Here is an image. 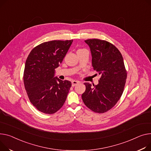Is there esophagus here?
<instances>
[{
  "mask_svg": "<svg viewBox=\"0 0 151 151\" xmlns=\"http://www.w3.org/2000/svg\"><path fill=\"white\" fill-rule=\"evenodd\" d=\"M79 81H72V86H76L78 84H79Z\"/></svg>",
  "mask_w": 151,
  "mask_h": 151,
  "instance_id": "34e87169",
  "label": "esophagus"
}]
</instances>
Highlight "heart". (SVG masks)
<instances>
[{"instance_id": "obj_1", "label": "heart", "mask_w": 151, "mask_h": 151, "mask_svg": "<svg viewBox=\"0 0 151 151\" xmlns=\"http://www.w3.org/2000/svg\"><path fill=\"white\" fill-rule=\"evenodd\" d=\"M80 50H83V49H80Z\"/></svg>"}]
</instances>
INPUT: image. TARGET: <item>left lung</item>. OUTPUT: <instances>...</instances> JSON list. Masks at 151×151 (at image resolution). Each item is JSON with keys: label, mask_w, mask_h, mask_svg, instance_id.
<instances>
[{"label": "left lung", "mask_w": 151, "mask_h": 151, "mask_svg": "<svg viewBox=\"0 0 151 151\" xmlns=\"http://www.w3.org/2000/svg\"><path fill=\"white\" fill-rule=\"evenodd\" d=\"M92 55L93 69L101 75L97 85L85 83L82 94L85 105L96 113L111 109L122 96L127 78L123 58L118 48L98 39L86 40Z\"/></svg>", "instance_id": "left-lung-1"}]
</instances>
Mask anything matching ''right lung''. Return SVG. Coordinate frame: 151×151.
<instances>
[{"label": "right lung", "instance_id": "1", "mask_svg": "<svg viewBox=\"0 0 151 151\" xmlns=\"http://www.w3.org/2000/svg\"><path fill=\"white\" fill-rule=\"evenodd\" d=\"M73 40L45 42L35 47L25 62L24 83L30 102L40 112H56L64 105L70 81L55 76V68L66 55Z\"/></svg>", "mask_w": 151, "mask_h": 151}]
</instances>
